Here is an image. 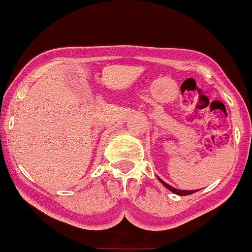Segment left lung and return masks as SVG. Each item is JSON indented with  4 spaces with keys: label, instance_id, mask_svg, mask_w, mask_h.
<instances>
[{
    "label": "left lung",
    "instance_id": "left-lung-1",
    "mask_svg": "<svg viewBox=\"0 0 252 252\" xmlns=\"http://www.w3.org/2000/svg\"><path fill=\"white\" fill-rule=\"evenodd\" d=\"M158 181H160L161 183H162L163 186H165L166 188H167V189H170L171 192H172V193H175V194H178V196H188V194H192V193H194V192H197V191H185V189H177V188H175V187H172V186H170L168 185V183H166L165 181H162L161 180L160 177H158Z\"/></svg>",
    "mask_w": 252,
    "mask_h": 252
}]
</instances>
